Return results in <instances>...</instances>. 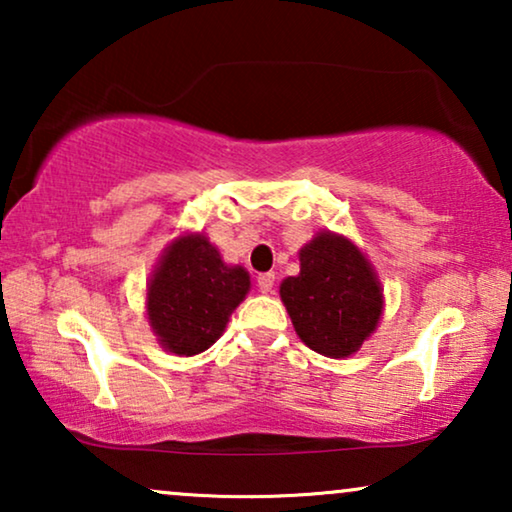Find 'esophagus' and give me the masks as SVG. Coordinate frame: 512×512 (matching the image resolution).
Returning a JSON list of instances; mask_svg holds the SVG:
<instances>
[{
    "mask_svg": "<svg viewBox=\"0 0 512 512\" xmlns=\"http://www.w3.org/2000/svg\"><path fill=\"white\" fill-rule=\"evenodd\" d=\"M272 286H275V275L272 272L258 275V289H261V293H272Z\"/></svg>",
    "mask_w": 512,
    "mask_h": 512,
    "instance_id": "esophagus-1",
    "label": "esophagus"
}]
</instances>
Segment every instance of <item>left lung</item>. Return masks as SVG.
I'll use <instances>...</instances> for the list:
<instances>
[{"instance_id": "8db88e82", "label": "left lung", "mask_w": 512, "mask_h": 512, "mask_svg": "<svg viewBox=\"0 0 512 512\" xmlns=\"http://www.w3.org/2000/svg\"><path fill=\"white\" fill-rule=\"evenodd\" d=\"M300 272L279 284L298 338L328 359L356 354L377 331L384 293L373 263L345 235L321 230L298 251Z\"/></svg>"}]
</instances>
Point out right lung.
<instances>
[{"instance_id":"add662e5","label":"right lung","mask_w":512,"mask_h":512,"mask_svg":"<svg viewBox=\"0 0 512 512\" xmlns=\"http://www.w3.org/2000/svg\"><path fill=\"white\" fill-rule=\"evenodd\" d=\"M249 289V272L223 261L205 233H184L167 244L151 272L146 319L165 352L195 356L221 338Z\"/></svg>"}]
</instances>
